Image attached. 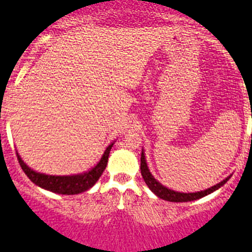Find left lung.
Listing matches in <instances>:
<instances>
[{"instance_id": "obj_1", "label": "left lung", "mask_w": 252, "mask_h": 252, "mask_svg": "<svg viewBox=\"0 0 252 252\" xmlns=\"http://www.w3.org/2000/svg\"><path fill=\"white\" fill-rule=\"evenodd\" d=\"M141 175L144 177L145 182L149 186L150 190L155 193L156 196H158L162 200H166V201H171V202H188V201H193V200H197V198H201L204 196L209 195V193L214 192L215 190L220 189L222 185H225L227 182V180L230 179V176L227 179H225L223 181H221L220 184L212 186V188L207 189V190L200 191V192H190V193H184V192H176L174 190H170V189L165 188L163 185H161L160 182L156 181L154 176L150 172L149 167H147L146 160H145V154L142 151L141 154Z\"/></svg>"}]
</instances>
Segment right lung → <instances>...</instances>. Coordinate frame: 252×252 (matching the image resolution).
<instances>
[{
	"label": "right lung",
	"instance_id": "right-lung-1",
	"mask_svg": "<svg viewBox=\"0 0 252 252\" xmlns=\"http://www.w3.org/2000/svg\"><path fill=\"white\" fill-rule=\"evenodd\" d=\"M112 145L114 144H111L106 149L100 162L94 166L92 170H90L89 172H85V174L73 175V176H52V175L40 174V172H36L33 170H31L22 161V158H20L18 154L17 158L21 167L25 171V174L37 186H40V188L45 189V190L52 191V192L62 193V195H76V193H81L84 192V191L89 190V189H91L96 184V181L100 179L102 172L105 171L106 165H107L108 155H110Z\"/></svg>",
	"mask_w": 252,
	"mask_h": 252
}]
</instances>
